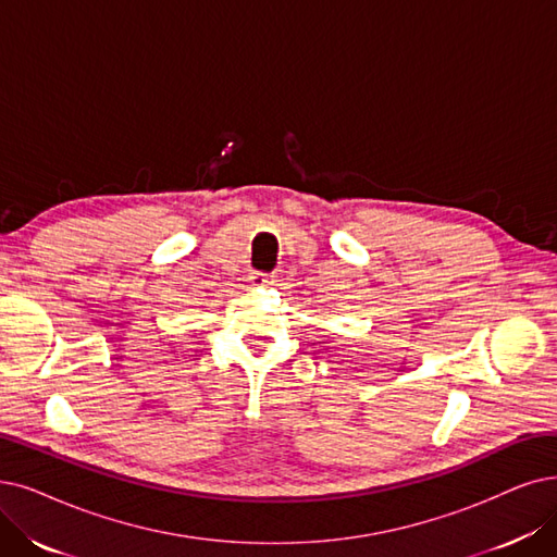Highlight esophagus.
Masks as SVG:
<instances>
[{"label":"esophagus","mask_w":557,"mask_h":557,"mask_svg":"<svg viewBox=\"0 0 557 557\" xmlns=\"http://www.w3.org/2000/svg\"><path fill=\"white\" fill-rule=\"evenodd\" d=\"M251 283H253V285H258V287H262V285H272V283H274V276H270V274H262V272H256V274L251 276Z\"/></svg>","instance_id":"1"}]
</instances>
